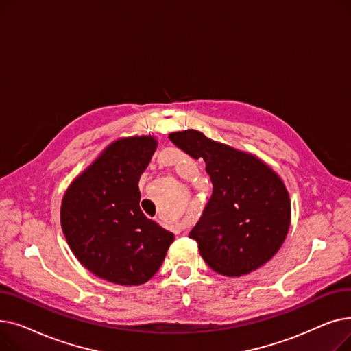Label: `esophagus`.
<instances>
[{"instance_id":"esophagus-1","label":"esophagus","mask_w":351,"mask_h":351,"mask_svg":"<svg viewBox=\"0 0 351 351\" xmlns=\"http://www.w3.org/2000/svg\"><path fill=\"white\" fill-rule=\"evenodd\" d=\"M173 232H175L176 234H179V233H182V232H185V228H183L182 225H175V226H173Z\"/></svg>"}]
</instances>
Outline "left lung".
<instances>
[{
	"mask_svg": "<svg viewBox=\"0 0 351 351\" xmlns=\"http://www.w3.org/2000/svg\"><path fill=\"white\" fill-rule=\"evenodd\" d=\"M169 139L193 159H204L213 193L191 230L204 261L223 276L263 266L285 242L290 199L282 179L257 158L188 129Z\"/></svg>",
	"mask_w": 351,
	"mask_h": 351,
	"instance_id": "obj_1",
	"label": "left lung"
}]
</instances>
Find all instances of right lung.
<instances>
[{
    "label": "right lung",
    "mask_w": 351,
    "mask_h": 351,
    "mask_svg": "<svg viewBox=\"0 0 351 351\" xmlns=\"http://www.w3.org/2000/svg\"><path fill=\"white\" fill-rule=\"evenodd\" d=\"M155 149L152 136L110 143L62 199L61 226L71 250L104 280L122 286L147 282L175 239L139 208L138 182Z\"/></svg>",
    "instance_id": "add662e5"
}]
</instances>
